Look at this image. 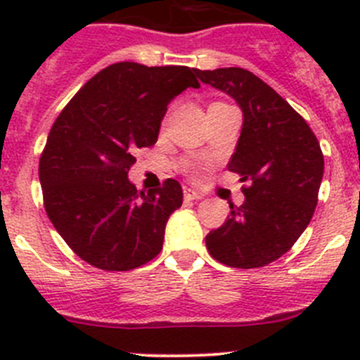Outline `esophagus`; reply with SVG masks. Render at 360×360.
Returning <instances> with one entry per match:
<instances>
[{
	"label": "esophagus",
	"mask_w": 360,
	"mask_h": 360,
	"mask_svg": "<svg viewBox=\"0 0 360 360\" xmlns=\"http://www.w3.org/2000/svg\"><path fill=\"white\" fill-rule=\"evenodd\" d=\"M184 196H186V200H202V195H200L198 191L195 189H189V187H186V191H184Z\"/></svg>",
	"instance_id": "obj_1"
}]
</instances>
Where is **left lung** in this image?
I'll list each match as a JSON object with an SVG mask.
<instances>
[{"label": "left lung", "mask_w": 360, "mask_h": 360, "mask_svg": "<svg viewBox=\"0 0 360 360\" xmlns=\"http://www.w3.org/2000/svg\"><path fill=\"white\" fill-rule=\"evenodd\" d=\"M205 84L225 91L243 111L229 171L238 173L245 202L231 203L225 224L205 236L216 262L257 269L288 252L317 205L324 158L316 135L279 94L243 68L196 70Z\"/></svg>", "instance_id": "obj_1"}]
</instances>
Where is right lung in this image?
Instances as JSON below:
<instances>
[{
  "label": "right lung",
  "instance_id": "right-lung-1",
  "mask_svg": "<svg viewBox=\"0 0 360 360\" xmlns=\"http://www.w3.org/2000/svg\"><path fill=\"white\" fill-rule=\"evenodd\" d=\"M196 70L115 63L82 86L53 122L39 160L44 209L86 263L131 270L158 256L165 224L184 193L167 178L136 191L128 171L136 148L157 142L167 106L200 88Z\"/></svg>",
  "mask_w": 360,
  "mask_h": 360
}]
</instances>
